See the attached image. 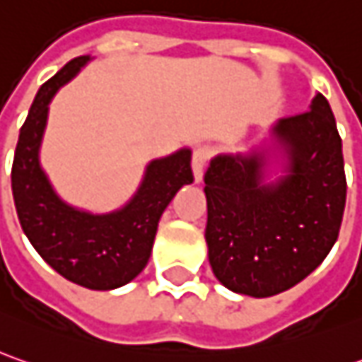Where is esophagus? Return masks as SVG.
Instances as JSON below:
<instances>
[{
	"label": "esophagus",
	"instance_id": "34e87169",
	"mask_svg": "<svg viewBox=\"0 0 362 362\" xmlns=\"http://www.w3.org/2000/svg\"><path fill=\"white\" fill-rule=\"evenodd\" d=\"M212 156V150L208 146H198L194 148L192 152V170H194V180L202 182V174H204L206 162Z\"/></svg>",
	"mask_w": 362,
	"mask_h": 362
}]
</instances>
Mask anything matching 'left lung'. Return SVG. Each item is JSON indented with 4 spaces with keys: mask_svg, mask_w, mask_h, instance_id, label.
<instances>
[{
    "mask_svg": "<svg viewBox=\"0 0 362 362\" xmlns=\"http://www.w3.org/2000/svg\"><path fill=\"white\" fill-rule=\"evenodd\" d=\"M284 176L264 184L267 156L220 154L204 174L206 244L214 276L256 298L293 288L327 258L346 202L343 142L327 98L279 119Z\"/></svg>",
    "mask_w": 362,
    "mask_h": 362,
    "instance_id": "8db88e82",
    "label": "left lung"
}]
</instances>
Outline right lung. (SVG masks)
I'll return each instance as SVG.
<instances>
[{"instance_id": "right-lung-1", "label": "right lung", "mask_w": 362, "mask_h": 362, "mask_svg": "<svg viewBox=\"0 0 362 362\" xmlns=\"http://www.w3.org/2000/svg\"><path fill=\"white\" fill-rule=\"evenodd\" d=\"M90 56L68 62L40 88L19 130L11 166V192L18 218L32 246L64 279L92 291H112L134 281L152 252L158 222L184 184H192V152L152 160L128 204L110 214H90L66 204L40 166V144L47 106Z\"/></svg>"}]
</instances>
